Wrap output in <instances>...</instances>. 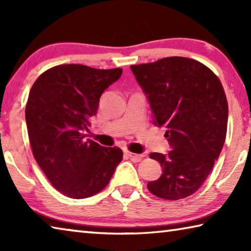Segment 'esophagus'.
Segmentation results:
<instances>
[{"mask_svg":"<svg viewBox=\"0 0 251 251\" xmlns=\"http://www.w3.org/2000/svg\"><path fill=\"white\" fill-rule=\"evenodd\" d=\"M127 156L129 157V158L133 160V161H139L141 160L144 155H138V154H134V152H130V151H127Z\"/></svg>","mask_w":251,"mask_h":251,"instance_id":"34e87169","label":"esophagus"}]
</instances>
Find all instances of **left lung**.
<instances>
[{
	"instance_id": "obj_1",
	"label": "left lung",
	"mask_w": 251,
	"mask_h": 251,
	"mask_svg": "<svg viewBox=\"0 0 251 251\" xmlns=\"http://www.w3.org/2000/svg\"><path fill=\"white\" fill-rule=\"evenodd\" d=\"M150 101L154 124L165 127L172 151L151 152L161 176L147 188L155 196L178 201L197 192L223 150L228 103L212 71L192 58L172 56L131 65Z\"/></svg>"
}]
</instances>
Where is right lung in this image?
<instances>
[{
	"label": "right lung",
	"mask_w": 251,
	"mask_h": 251,
	"mask_svg": "<svg viewBox=\"0 0 251 251\" xmlns=\"http://www.w3.org/2000/svg\"><path fill=\"white\" fill-rule=\"evenodd\" d=\"M122 73V69L58 65L41 74L29 91L25 120L34 158L67 197L100 193L123 159L121 148L85 141L83 134L96 115L100 95Z\"/></svg>",
	"instance_id": "1"
}]
</instances>
